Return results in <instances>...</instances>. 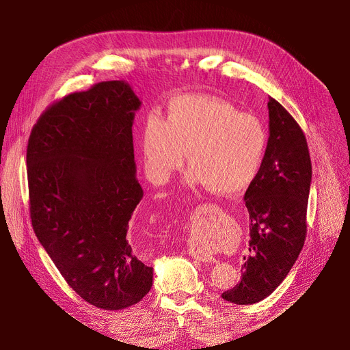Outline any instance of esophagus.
<instances>
[{
  "mask_svg": "<svg viewBox=\"0 0 350 350\" xmlns=\"http://www.w3.org/2000/svg\"><path fill=\"white\" fill-rule=\"evenodd\" d=\"M189 254L191 256H194V258L200 260V261H204V262H213L214 261V256L208 252V251H204V250H200V248H191L189 251Z\"/></svg>",
  "mask_w": 350,
  "mask_h": 350,
  "instance_id": "34e87169",
  "label": "esophagus"
}]
</instances>
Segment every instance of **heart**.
Wrapping results in <instances>:
<instances>
[{"label": "heart", "instance_id": "obj_1", "mask_svg": "<svg viewBox=\"0 0 350 350\" xmlns=\"http://www.w3.org/2000/svg\"><path fill=\"white\" fill-rule=\"evenodd\" d=\"M267 144L265 127L254 115L203 95L172 99L164 122L150 118L142 135L146 169L154 183L169 181L189 152L190 185L221 196L241 194L252 186Z\"/></svg>", "mask_w": 350, "mask_h": 350}]
</instances>
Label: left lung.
Returning a JSON list of instances; mask_svg holds the SVG:
<instances>
[{"label": "left lung", "mask_w": 350, "mask_h": 350, "mask_svg": "<svg viewBox=\"0 0 350 350\" xmlns=\"http://www.w3.org/2000/svg\"><path fill=\"white\" fill-rule=\"evenodd\" d=\"M269 137L262 169L245 191L250 247L243 277L223 299L250 305L280 286L295 264L306 238V208L312 164L306 137L288 110L268 102Z\"/></svg>", "instance_id": "left-lung-1"}]
</instances>
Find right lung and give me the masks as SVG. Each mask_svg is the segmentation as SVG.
Here are the masks:
<instances>
[{"label":"right lung","mask_w":350,"mask_h":350,"mask_svg":"<svg viewBox=\"0 0 350 350\" xmlns=\"http://www.w3.org/2000/svg\"><path fill=\"white\" fill-rule=\"evenodd\" d=\"M139 107L127 82L96 83L51 105L27 147L35 235L68 285L106 310L140 302L153 284L126 237L143 198L132 136Z\"/></svg>","instance_id":"obj_1"}]
</instances>
